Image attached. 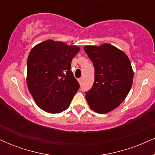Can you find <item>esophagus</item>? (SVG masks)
Wrapping results in <instances>:
<instances>
[{
    "label": "esophagus",
    "instance_id": "obj_1",
    "mask_svg": "<svg viewBox=\"0 0 155 155\" xmlns=\"http://www.w3.org/2000/svg\"><path fill=\"white\" fill-rule=\"evenodd\" d=\"M78 80H79V82L80 84H82V82H83V79H82V78H79V79H78Z\"/></svg>",
    "mask_w": 155,
    "mask_h": 155
}]
</instances>
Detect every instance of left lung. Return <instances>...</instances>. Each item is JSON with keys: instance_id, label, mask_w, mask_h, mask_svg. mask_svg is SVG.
Returning <instances> with one entry per match:
<instances>
[{"instance_id": "obj_1", "label": "left lung", "mask_w": 155, "mask_h": 155, "mask_svg": "<svg viewBox=\"0 0 155 155\" xmlns=\"http://www.w3.org/2000/svg\"><path fill=\"white\" fill-rule=\"evenodd\" d=\"M84 50L92 62L95 81L85 92L86 100L94 111L106 114L118 107L128 95L133 71L125 53L108 44L86 46Z\"/></svg>"}]
</instances>
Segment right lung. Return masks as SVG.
I'll use <instances>...</instances> for the list:
<instances>
[{
    "label": "right lung",
    "instance_id": "add662e5",
    "mask_svg": "<svg viewBox=\"0 0 155 155\" xmlns=\"http://www.w3.org/2000/svg\"><path fill=\"white\" fill-rule=\"evenodd\" d=\"M80 48L47 40L31 49L27 61V84L39 108L58 114L70 106L79 89L74 76L72 59Z\"/></svg>",
    "mask_w": 155,
    "mask_h": 155
}]
</instances>
